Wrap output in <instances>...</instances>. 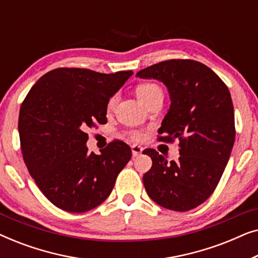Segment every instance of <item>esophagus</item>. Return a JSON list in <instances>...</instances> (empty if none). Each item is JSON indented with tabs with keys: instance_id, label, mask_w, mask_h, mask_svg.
<instances>
[{
	"instance_id": "1",
	"label": "esophagus",
	"mask_w": 258,
	"mask_h": 258,
	"mask_svg": "<svg viewBox=\"0 0 258 258\" xmlns=\"http://www.w3.org/2000/svg\"><path fill=\"white\" fill-rule=\"evenodd\" d=\"M132 151H133V156L136 157V156H139V155L142 154L143 148L141 146H137V144H134V146H132Z\"/></svg>"
}]
</instances>
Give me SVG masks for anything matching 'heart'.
I'll return each instance as SVG.
<instances>
[{
  "mask_svg": "<svg viewBox=\"0 0 258 258\" xmlns=\"http://www.w3.org/2000/svg\"><path fill=\"white\" fill-rule=\"evenodd\" d=\"M136 95L140 98V101L143 104H148L151 100L156 97H163V93H162L161 87L156 83L153 82H147V83H141L136 88ZM116 101H117V95H112L107 102V108L111 109L114 107ZM129 139L133 141H140L143 139V133L139 132V130H132L129 132Z\"/></svg>",
  "mask_w": 258,
  "mask_h": 258,
  "instance_id": "heart-1",
  "label": "heart"
}]
</instances>
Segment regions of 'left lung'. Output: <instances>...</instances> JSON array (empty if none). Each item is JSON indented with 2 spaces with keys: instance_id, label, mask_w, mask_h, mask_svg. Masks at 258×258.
I'll list each match as a JSON object with an SVG mask.
<instances>
[{
  "instance_id": "obj_1",
  "label": "left lung",
  "mask_w": 258,
  "mask_h": 258,
  "mask_svg": "<svg viewBox=\"0 0 258 258\" xmlns=\"http://www.w3.org/2000/svg\"><path fill=\"white\" fill-rule=\"evenodd\" d=\"M141 79L163 82L171 105L158 141H179L177 161L155 149L143 184L154 202L169 210L188 211L209 199L220 182L234 147V105L225 83L209 67L194 59H168L140 70Z\"/></svg>"
}]
</instances>
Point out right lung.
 <instances>
[{"label": "right lung", "instance_id": "1", "mask_svg": "<svg viewBox=\"0 0 258 258\" xmlns=\"http://www.w3.org/2000/svg\"><path fill=\"white\" fill-rule=\"evenodd\" d=\"M129 72L102 74L57 68L44 74L21 104L19 133L28 171L59 209L86 213L110 195L132 158L128 144L114 140L101 155L88 153L87 130L107 123V102Z\"/></svg>", "mask_w": 258, "mask_h": 258}]
</instances>
